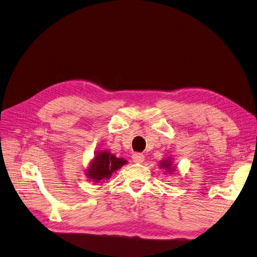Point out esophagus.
<instances>
[{
	"instance_id": "esophagus-1",
	"label": "esophagus",
	"mask_w": 257,
	"mask_h": 257,
	"mask_svg": "<svg viewBox=\"0 0 257 257\" xmlns=\"http://www.w3.org/2000/svg\"><path fill=\"white\" fill-rule=\"evenodd\" d=\"M132 158H133V161L135 163H137V164H141V163H143L145 161V155L143 153H138V152L134 153Z\"/></svg>"
}]
</instances>
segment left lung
Returning <instances> with one entry per match:
<instances>
[{"label": "left lung", "mask_w": 257, "mask_h": 257, "mask_svg": "<svg viewBox=\"0 0 257 257\" xmlns=\"http://www.w3.org/2000/svg\"><path fill=\"white\" fill-rule=\"evenodd\" d=\"M160 167L165 169V173H167V174H173L176 170V167L173 166V159L172 158H167V159L162 160L160 162Z\"/></svg>", "instance_id": "1"}]
</instances>
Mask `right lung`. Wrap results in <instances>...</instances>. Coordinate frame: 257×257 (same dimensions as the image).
<instances>
[{
  "mask_svg": "<svg viewBox=\"0 0 257 257\" xmlns=\"http://www.w3.org/2000/svg\"><path fill=\"white\" fill-rule=\"evenodd\" d=\"M125 164H127L126 160L116 158L109 151H98L95 153L94 159L90 162L88 169H85V175L93 182H105Z\"/></svg>",
  "mask_w": 257,
  "mask_h": 257,
  "instance_id": "1",
  "label": "right lung"
}]
</instances>
